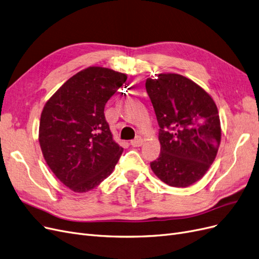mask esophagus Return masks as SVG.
Segmentation results:
<instances>
[{
    "label": "esophagus",
    "mask_w": 259,
    "mask_h": 259,
    "mask_svg": "<svg viewBox=\"0 0 259 259\" xmlns=\"http://www.w3.org/2000/svg\"><path fill=\"white\" fill-rule=\"evenodd\" d=\"M142 144H143V138H142L141 136H137L135 140L131 141V145L135 146V147H139Z\"/></svg>",
    "instance_id": "34e87169"
}]
</instances>
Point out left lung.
Wrapping results in <instances>:
<instances>
[{"label":"left lung","instance_id":"obj_1","mask_svg":"<svg viewBox=\"0 0 259 259\" xmlns=\"http://www.w3.org/2000/svg\"><path fill=\"white\" fill-rule=\"evenodd\" d=\"M145 87L160 127V155L151 168L169 186L193 185L218 155L222 137L218 106L204 89L180 74H158L146 79Z\"/></svg>","mask_w":259,"mask_h":259}]
</instances>
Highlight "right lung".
<instances>
[{"instance_id": "obj_1", "label": "right lung", "mask_w": 259, "mask_h": 259, "mask_svg": "<svg viewBox=\"0 0 259 259\" xmlns=\"http://www.w3.org/2000/svg\"><path fill=\"white\" fill-rule=\"evenodd\" d=\"M126 80L123 73L89 66L66 80L43 108L41 153L53 173L75 193L96 188L123 152L113 140L104 106Z\"/></svg>"}]
</instances>
